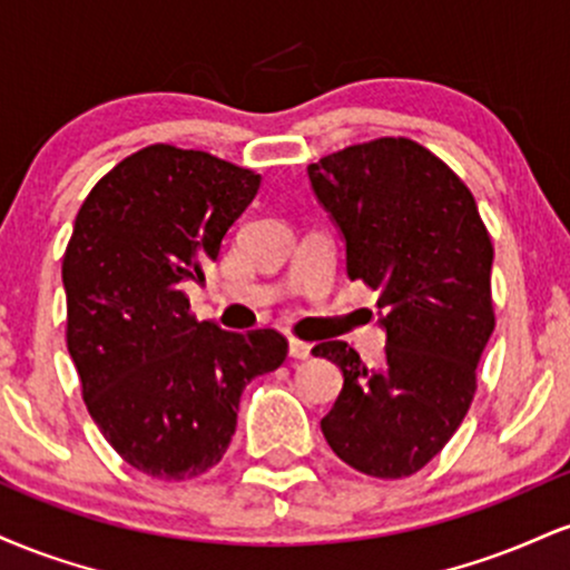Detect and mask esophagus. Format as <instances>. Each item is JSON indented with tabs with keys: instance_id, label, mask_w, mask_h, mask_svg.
I'll list each match as a JSON object with an SVG mask.
<instances>
[{
	"instance_id": "34e87169",
	"label": "esophagus",
	"mask_w": 570,
	"mask_h": 570,
	"mask_svg": "<svg viewBox=\"0 0 570 570\" xmlns=\"http://www.w3.org/2000/svg\"><path fill=\"white\" fill-rule=\"evenodd\" d=\"M289 356L292 358H299V362H303V358H307L311 356V345L307 343H303V340H289Z\"/></svg>"
}]
</instances>
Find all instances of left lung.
Here are the masks:
<instances>
[{
    "instance_id": "left-lung-1",
    "label": "left lung",
    "mask_w": 570,
    "mask_h": 570,
    "mask_svg": "<svg viewBox=\"0 0 570 570\" xmlns=\"http://www.w3.org/2000/svg\"><path fill=\"white\" fill-rule=\"evenodd\" d=\"M316 198L345 240V271L377 292L383 362L367 367L343 340L313 353L343 370L322 431L356 472H421L476 391V364L495 326L493 244L474 195L448 163L404 136L340 149L307 166Z\"/></svg>"
}]
</instances>
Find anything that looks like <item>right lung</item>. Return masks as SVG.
Segmentation results:
<instances>
[{"mask_svg": "<svg viewBox=\"0 0 570 570\" xmlns=\"http://www.w3.org/2000/svg\"><path fill=\"white\" fill-rule=\"evenodd\" d=\"M263 176L200 149L149 144L96 181L67 254V348L104 440L155 480L225 455L246 383L284 364L276 330L198 322L185 281L217 263Z\"/></svg>", "mask_w": 570, "mask_h": 570, "instance_id": "1", "label": "right lung"}]
</instances>
